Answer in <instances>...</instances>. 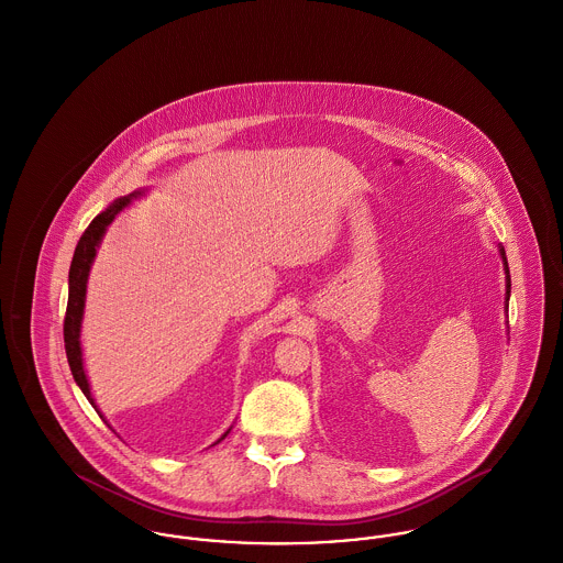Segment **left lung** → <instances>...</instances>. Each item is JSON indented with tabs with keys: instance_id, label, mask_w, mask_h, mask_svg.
I'll use <instances>...</instances> for the list:
<instances>
[{
	"instance_id": "1",
	"label": "left lung",
	"mask_w": 563,
	"mask_h": 563,
	"mask_svg": "<svg viewBox=\"0 0 563 563\" xmlns=\"http://www.w3.org/2000/svg\"><path fill=\"white\" fill-rule=\"evenodd\" d=\"M500 258H503V269H505V311L509 309V296H511V278H509V265H507V256H505V247L498 245ZM509 329V327H507Z\"/></svg>"
}]
</instances>
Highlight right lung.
Returning a JSON list of instances; mask_svg holds the SVG:
<instances>
[{
	"instance_id": "obj_1",
	"label": "right lung",
	"mask_w": 563,
	"mask_h": 563,
	"mask_svg": "<svg viewBox=\"0 0 563 563\" xmlns=\"http://www.w3.org/2000/svg\"><path fill=\"white\" fill-rule=\"evenodd\" d=\"M145 189H139L130 196H123V198H117L114 202H111L91 224L82 232L78 245H76V252H74V258H71V267H69V300H67V316H65V350H67V361H69V367H71V374H74V380L78 383V387L82 389V394L87 396V400L93 405V409L102 416V411L98 409L96 400H93V394H91V385H89V378H87V372H85V361H82V341H80V333H82V318H85V302H87V283H89V272H91V265L96 261V254H98V247L107 234V228L113 224L114 218L125 209L130 207V202L139 196H143ZM230 433V429L225 431L224 435L216 442L220 444L224 440L225 435Z\"/></svg>"
}]
</instances>
